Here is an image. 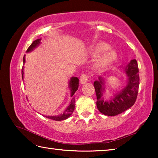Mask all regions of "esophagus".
<instances>
[{"mask_svg":"<svg viewBox=\"0 0 158 158\" xmlns=\"http://www.w3.org/2000/svg\"><path fill=\"white\" fill-rule=\"evenodd\" d=\"M89 81V76L86 74H83L80 77V82L81 84H85V83Z\"/></svg>","mask_w":158,"mask_h":158,"instance_id":"esophagus-1","label":"esophagus"}]
</instances>
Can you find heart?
<instances>
[{
    "instance_id": "1",
    "label": "heart",
    "mask_w": 158,
    "mask_h": 158,
    "mask_svg": "<svg viewBox=\"0 0 158 158\" xmlns=\"http://www.w3.org/2000/svg\"><path fill=\"white\" fill-rule=\"evenodd\" d=\"M109 45L105 42H100L93 49V52L95 54H100L103 52V55L99 60V65H105L111 63L116 58V52L114 49H109Z\"/></svg>"
}]
</instances>
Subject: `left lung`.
Instances as JSON below:
<instances>
[{
    "label": "left lung",
    "instance_id": "obj_1",
    "mask_svg": "<svg viewBox=\"0 0 158 158\" xmlns=\"http://www.w3.org/2000/svg\"><path fill=\"white\" fill-rule=\"evenodd\" d=\"M125 72L128 78L127 85L109 101L104 100L102 97L105 87L102 77H99L98 81H95L93 84L97 96L96 105L98 109L106 116H114L123 113L133 106L137 100L139 86V74L137 60L133 59L128 63L125 68Z\"/></svg>",
    "mask_w": 158,
    "mask_h": 158
}]
</instances>
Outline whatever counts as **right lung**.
Returning <instances> with one entry per match:
<instances>
[{
  "instance_id": "1",
  "label": "right lung",
  "mask_w": 158,
  "mask_h": 158,
  "mask_svg": "<svg viewBox=\"0 0 158 158\" xmlns=\"http://www.w3.org/2000/svg\"><path fill=\"white\" fill-rule=\"evenodd\" d=\"M40 40L41 39H37L36 40H35L33 42V43L31 44V46L28 48L26 52H30L31 51H33L35 48L37 47L38 45L40 43ZM23 64L25 63L26 60H25V56H23ZM21 75H22V79H23V66L22 67V69H21ZM69 88H70V90H71V98H72V100L70 102V104L67 107L65 111L63 114H61L60 115H58L57 116H45L46 118H48L54 120V121H63V120H65L70 116V115L73 113V111L74 110V93L78 90L79 88V79L77 77H72L69 80Z\"/></svg>"
}]
</instances>
